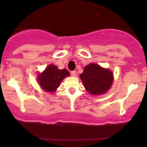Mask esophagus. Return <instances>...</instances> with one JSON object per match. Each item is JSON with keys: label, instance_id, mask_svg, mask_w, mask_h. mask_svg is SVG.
Returning a JSON list of instances; mask_svg holds the SVG:
<instances>
[{"label": "esophagus", "instance_id": "1", "mask_svg": "<svg viewBox=\"0 0 147 147\" xmlns=\"http://www.w3.org/2000/svg\"><path fill=\"white\" fill-rule=\"evenodd\" d=\"M71 75L72 76H76V72L75 71H73L71 72Z\"/></svg>", "mask_w": 147, "mask_h": 147}]
</instances>
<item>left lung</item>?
I'll list each match as a JSON object with an SVG mask.
<instances>
[{
    "instance_id": "left-lung-1",
    "label": "left lung",
    "mask_w": 147,
    "mask_h": 147,
    "mask_svg": "<svg viewBox=\"0 0 147 147\" xmlns=\"http://www.w3.org/2000/svg\"><path fill=\"white\" fill-rule=\"evenodd\" d=\"M80 76L87 91L93 95L105 93L112 86L113 82L112 71L96 63H90L85 66Z\"/></svg>"
}]
</instances>
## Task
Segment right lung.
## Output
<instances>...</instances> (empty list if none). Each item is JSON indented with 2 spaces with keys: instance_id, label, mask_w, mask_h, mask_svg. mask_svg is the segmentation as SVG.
<instances>
[{
  "instance_id": "add662e5",
  "label": "right lung",
  "mask_w": 147,
  "mask_h": 147,
  "mask_svg": "<svg viewBox=\"0 0 147 147\" xmlns=\"http://www.w3.org/2000/svg\"><path fill=\"white\" fill-rule=\"evenodd\" d=\"M69 75L70 73L66 69L59 70L54 65H49L42 74H39L37 81L44 90L53 93L59 86L62 80Z\"/></svg>"
}]
</instances>
